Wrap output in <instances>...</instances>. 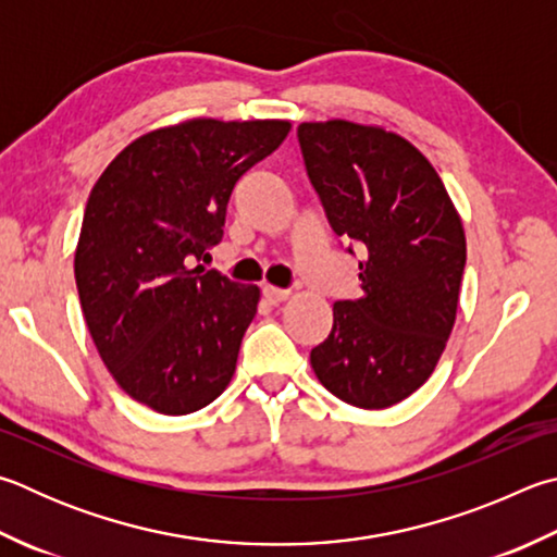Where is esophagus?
<instances>
[{"label": "esophagus", "instance_id": "obj_1", "mask_svg": "<svg viewBox=\"0 0 557 557\" xmlns=\"http://www.w3.org/2000/svg\"><path fill=\"white\" fill-rule=\"evenodd\" d=\"M262 297H265L270 305H280V301H285L289 297V289H280V287L265 285V287H262Z\"/></svg>", "mask_w": 557, "mask_h": 557}]
</instances>
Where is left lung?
<instances>
[{"label":"left lung","instance_id":"left-lung-1","mask_svg":"<svg viewBox=\"0 0 557 557\" xmlns=\"http://www.w3.org/2000/svg\"><path fill=\"white\" fill-rule=\"evenodd\" d=\"M333 234L360 248V297L333 305L311 350L319 382L384 409L431 377L458 311L465 231L436 170L407 138L333 119L297 128Z\"/></svg>","mask_w":557,"mask_h":557}]
</instances>
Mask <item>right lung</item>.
I'll return each mask as SVG.
<instances>
[{"label": "right lung", "instance_id": "right-lung-1", "mask_svg": "<svg viewBox=\"0 0 557 557\" xmlns=\"http://www.w3.org/2000/svg\"><path fill=\"white\" fill-rule=\"evenodd\" d=\"M289 121L191 119L150 131L89 191L75 250L79 305L128 397L168 417L214 401L234 377L260 289L189 268L224 238L236 182Z\"/></svg>", "mask_w": 557, "mask_h": 557}]
</instances>
